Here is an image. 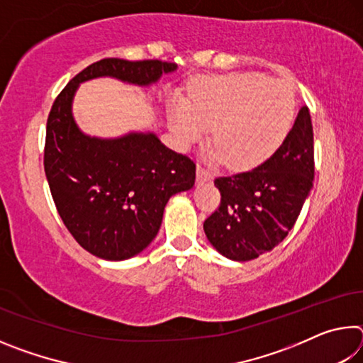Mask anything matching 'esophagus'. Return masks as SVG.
<instances>
[{
  "label": "esophagus",
  "instance_id": "obj_1",
  "mask_svg": "<svg viewBox=\"0 0 363 363\" xmlns=\"http://www.w3.org/2000/svg\"><path fill=\"white\" fill-rule=\"evenodd\" d=\"M211 171L205 168L203 164H199L196 167V181L199 182H206V181H211Z\"/></svg>",
  "mask_w": 363,
  "mask_h": 363
}]
</instances>
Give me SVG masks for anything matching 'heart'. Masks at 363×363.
Masks as SVG:
<instances>
[{
	"instance_id": "b5f03b06",
	"label": "heart",
	"mask_w": 363,
	"mask_h": 363,
	"mask_svg": "<svg viewBox=\"0 0 363 363\" xmlns=\"http://www.w3.org/2000/svg\"><path fill=\"white\" fill-rule=\"evenodd\" d=\"M294 110L296 94L290 83L272 82L261 73H233L200 82L190 104L176 106L173 131L187 147L214 128L218 145L213 158L248 169L266 162L284 144Z\"/></svg>"
}]
</instances>
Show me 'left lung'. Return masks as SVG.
I'll list each match as a JSON object with an SVG mask.
<instances>
[{
  "instance_id": "1",
  "label": "left lung",
  "mask_w": 363,
  "mask_h": 363,
  "mask_svg": "<svg viewBox=\"0 0 363 363\" xmlns=\"http://www.w3.org/2000/svg\"><path fill=\"white\" fill-rule=\"evenodd\" d=\"M314 131L307 107L277 152L259 167L219 176L218 210L203 223L208 240L233 261H250L272 250L291 230L314 181Z\"/></svg>"
}]
</instances>
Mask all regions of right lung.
Masks as SVG:
<instances>
[{
  "label": "right lung",
  "mask_w": 363,
  "mask_h": 363,
  "mask_svg": "<svg viewBox=\"0 0 363 363\" xmlns=\"http://www.w3.org/2000/svg\"><path fill=\"white\" fill-rule=\"evenodd\" d=\"M174 69L158 59H102L73 77L49 112L43 163L52 200L73 238L102 259H128L155 238L169 196L195 184V162L155 134L84 136L72 118V97L78 83L96 77L150 84Z\"/></svg>",
  "instance_id": "obj_1"
}]
</instances>
